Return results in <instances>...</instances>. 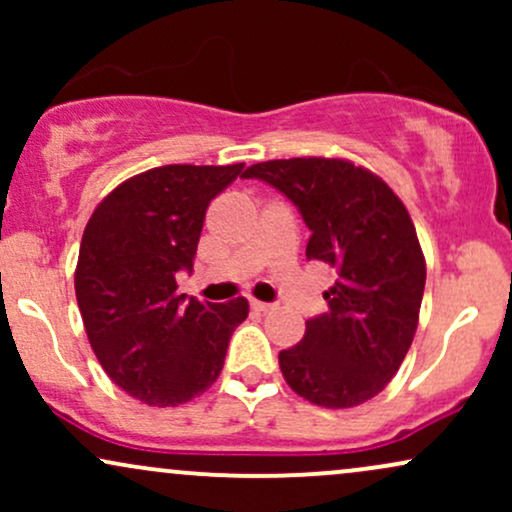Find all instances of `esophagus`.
<instances>
[{"instance_id":"obj_1","label":"esophagus","mask_w":512,"mask_h":512,"mask_svg":"<svg viewBox=\"0 0 512 512\" xmlns=\"http://www.w3.org/2000/svg\"><path fill=\"white\" fill-rule=\"evenodd\" d=\"M250 308L257 310V313H267L272 310V303H262V301H250Z\"/></svg>"}]
</instances>
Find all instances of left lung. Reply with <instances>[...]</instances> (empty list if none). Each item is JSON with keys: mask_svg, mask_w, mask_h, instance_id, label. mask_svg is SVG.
Returning <instances> with one entry per match:
<instances>
[{"mask_svg": "<svg viewBox=\"0 0 512 512\" xmlns=\"http://www.w3.org/2000/svg\"><path fill=\"white\" fill-rule=\"evenodd\" d=\"M243 178L289 199L310 228L305 257L337 272L330 310L279 351L286 383L317 407L368 402L402 366L419 325L426 262L409 211L378 175L339 158L255 163Z\"/></svg>", "mask_w": 512, "mask_h": 512, "instance_id": "8db88e82", "label": "left lung"}]
</instances>
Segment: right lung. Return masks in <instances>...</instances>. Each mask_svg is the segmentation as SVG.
<instances>
[{
  "instance_id": "1",
  "label": "right lung",
  "mask_w": 512,
  "mask_h": 512,
  "mask_svg": "<svg viewBox=\"0 0 512 512\" xmlns=\"http://www.w3.org/2000/svg\"><path fill=\"white\" fill-rule=\"evenodd\" d=\"M236 166H161L134 175L86 223L74 289L93 354L110 380L151 407H178L214 385L248 301L178 293L192 272L209 202Z\"/></svg>"
}]
</instances>
